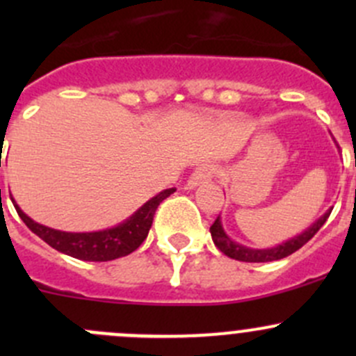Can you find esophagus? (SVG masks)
Returning a JSON list of instances; mask_svg holds the SVG:
<instances>
[{
    "mask_svg": "<svg viewBox=\"0 0 356 356\" xmlns=\"http://www.w3.org/2000/svg\"><path fill=\"white\" fill-rule=\"evenodd\" d=\"M213 179V168L210 165H201L193 172V175L188 181V189H195L196 186L204 184V182H210Z\"/></svg>",
    "mask_w": 356,
    "mask_h": 356,
    "instance_id": "obj_1",
    "label": "esophagus"
}]
</instances>
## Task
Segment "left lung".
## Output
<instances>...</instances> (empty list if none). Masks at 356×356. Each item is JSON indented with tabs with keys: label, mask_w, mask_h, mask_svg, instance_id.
I'll return each instance as SVG.
<instances>
[{
	"label": "left lung",
	"mask_w": 356,
	"mask_h": 356,
	"mask_svg": "<svg viewBox=\"0 0 356 356\" xmlns=\"http://www.w3.org/2000/svg\"><path fill=\"white\" fill-rule=\"evenodd\" d=\"M331 211L332 208H329L321 218H317V220H315L310 227L305 229L301 234L294 236V238H291L288 241L281 243V245L277 246L261 248V250H258V248H248L245 245H241V243L234 241V239L225 232L220 217H217V220H215L213 225L210 227V234L215 246H217L222 253L227 254L229 258H234V260L239 261H248V264H264V261L281 260V258L289 257L291 253L300 250L305 243H308L315 234H317L318 229H321L322 225L325 224V220L329 218Z\"/></svg>",
	"instance_id": "8db88e82"
}]
</instances>
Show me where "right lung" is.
<instances>
[{"label": "right lung", "instance_id": "obj_1", "mask_svg": "<svg viewBox=\"0 0 356 356\" xmlns=\"http://www.w3.org/2000/svg\"><path fill=\"white\" fill-rule=\"evenodd\" d=\"M174 191V188L163 189L152 200L146 201L143 207H139L131 217H127L120 224L103 229V231L91 232H67L38 224L29 215L24 213L15 200L12 198V201L24 224L42 241L55 248L56 251L84 261H108L115 260V258L127 257L129 253L141 246V243L145 241L149 229H152L158 204L165 198H168Z\"/></svg>", "mask_w": 356, "mask_h": 356}]
</instances>
